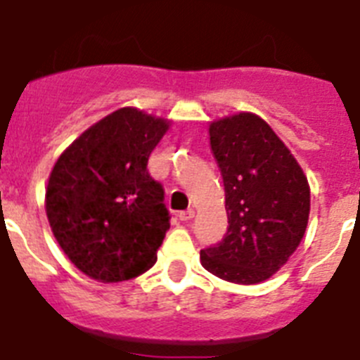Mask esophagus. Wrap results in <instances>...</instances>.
<instances>
[{
  "mask_svg": "<svg viewBox=\"0 0 360 360\" xmlns=\"http://www.w3.org/2000/svg\"><path fill=\"white\" fill-rule=\"evenodd\" d=\"M178 218L187 224V221H191V219L195 218V209H187V211H182L180 214H178Z\"/></svg>",
  "mask_w": 360,
  "mask_h": 360,
  "instance_id": "esophagus-1",
  "label": "esophagus"
}]
</instances>
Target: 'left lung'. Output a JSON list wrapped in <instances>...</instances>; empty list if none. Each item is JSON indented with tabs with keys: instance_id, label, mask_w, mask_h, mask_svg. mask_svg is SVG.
<instances>
[{
	"instance_id": "left-lung-1",
	"label": "left lung",
	"mask_w": 360,
	"mask_h": 360,
	"mask_svg": "<svg viewBox=\"0 0 360 360\" xmlns=\"http://www.w3.org/2000/svg\"><path fill=\"white\" fill-rule=\"evenodd\" d=\"M225 187L229 227L200 252L203 269L225 281L256 285L295 252L310 214V186L290 149L256 113L209 124Z\"/></svg>"
}]
</instances>
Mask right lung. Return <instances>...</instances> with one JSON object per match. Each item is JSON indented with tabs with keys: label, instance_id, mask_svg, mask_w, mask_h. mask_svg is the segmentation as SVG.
I'll list each match as a JSON object with an SVG mask.
<instances>
[{
	"label": "right lung",
	"instance_id": "right-lung-1",
	"mask_svg": "<svg viewBox=\"0 0 360 360\" xmlns=\"http://www.w3.org/2000/svg\"><path fill=\"white\" fill-rule=\"evenodd\" d=\"M169 124L120 108L81 133L53 164L46 216L63 252L88 278L128 281L157 262L169 212L148 158Z\"/></svg>",
	"mask_w": 360,
	"mask_h": 360
}]
</instances>
